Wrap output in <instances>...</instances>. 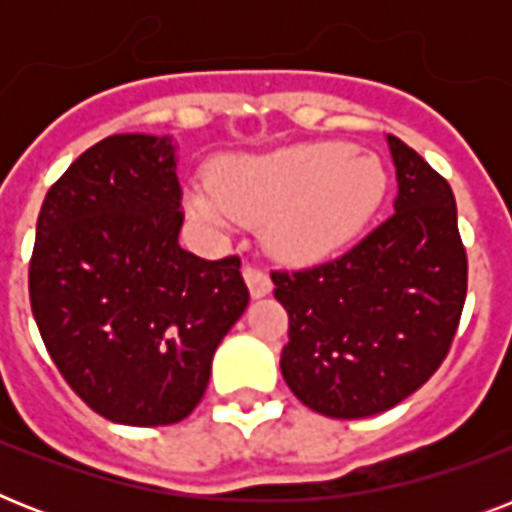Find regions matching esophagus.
<instances>
[{
	"mask_svg": "<svg viewBox=\"0 0 512 512\" xmlns=\"http://www.w3.org/2000/svg\"><path fill=\"white\" fill-rule=\"evenodd\" d=\"M244 281H247L249 295L252 297H265L271 292V279H268V273L263 268H257V265H244Z\"/></svg>",
	"mask_w": 512,
	"mask_h": 512,
	"instance_id": "esophagus-1",
	"label": "esophagus"
}]
</instances>
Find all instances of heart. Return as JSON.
<instances>
[{
    "label": "heart",
    "instance_id": "b5f03b06",
    "mask_svg": "<svg viewBox=\"0 0 512 512\" xmlns=\"http://www.w3.org/2000/svg\"><path fill=\"white\" fill-rule=\"evenodd\" d=\"M215 184L185 191L196 220L217 231L236 220H271L268 236L281 255L313 260L361 231L385 193V170L377 156L356 154L348 143H303L231 162Z\"/></svg>",
    "mask_w": 512,
    "mask_h": 512
}]
</instances>
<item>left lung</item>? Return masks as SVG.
I'll return each mask as SVG.
<instances>
[{"instance_id":"left-lung-1","label":"left lung","mask_w":512,"mask_h":512,"mask_svg":"<svg viewBox=\"0 0 512 512\" xmlns=\"http://www.w3.org/2000/svg\"><path fill=\"white\" fill-rule=\"evenodd\" d=\"M388 148L393 215L335 260L271 273L289 313L281 374L335 420L388 412L422 388L452 348L468 292L452 188L404 140L388 135Z\"/></svg>"}]
</instances>
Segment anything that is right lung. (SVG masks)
Instances as JSON below:
<instances>
[{
  "label": "right lung",
  "mask_w": 512,
  "mask_h": 512,
  "mask_svg": "<svg viewBox=\"0 0 512 512\" xmlns=\"http://www.w3.org/2000/svg\"><path fill=\"white\" fill-rule=\"evenodd\" d=\"M177 146L111 135L44 196L28 297L47 353L84 404L122 425H172L249 303L239 257L180 247Z\"/></svg>",
  "instance_id": "obj_1"
}]
</instances>
